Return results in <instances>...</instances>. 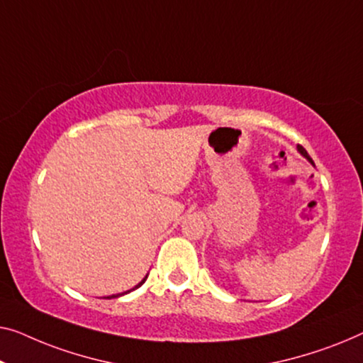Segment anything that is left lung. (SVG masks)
<instances>
[{"mask_svg": "<svg viewBox=\"0 0 363 363\" xmlns=\"http://www.w3.org/2000/svg\"><path fill=\"white\" fill-rule=\"evenodd\" d=\"M298 151L301 152V155H303V156L306 157V160H308V161L311 162V164H314V162H313V160H311V157H309V155H308V151H306L303 146H298Z\"/></svg>", "mask_w": 363, "mask_h": 363, "instance_id": "1", "label": "left lung"}]
</instances>
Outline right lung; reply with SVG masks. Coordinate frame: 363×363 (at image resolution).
<instances>
[{
	"mask_svg": "<svg viewBox=\"0 0 363 363\" xmlns=\"http://www.w3.org/2000/svg\"><path fill=\"white\" fill-rule=\"evenodd\" d=\"M146 278H147V274H146V277L145 278H143L141 279V283H138L136 286H135V288H133V289H136V288H140V286L143 284V283H145L146 281ZM131 291V289H130ZM130 291H126V293H130ZM126 293H121V294H126ZM121 294H113V296H110V298H118V296H121Z\"/></svg>",
	"mask_w": 363,
	"mask_h": 363,
	"instance_id": "add662e5",
	"label": "right lung"
}]
</instances>
